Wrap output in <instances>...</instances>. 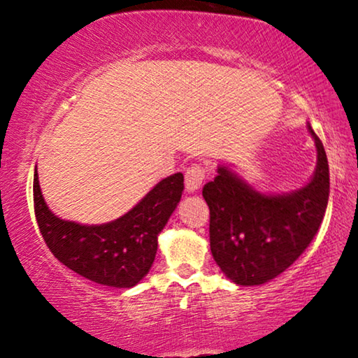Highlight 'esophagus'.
<instances>
[{
    "instance_id": "esophagus-1",
    "label": "esophagus",
    "mask_w": 358,
    "mask_h": 358,
    "mask_svg": "<svg viewBox=\"0 0 358 358\" xmlns=\"http://www.w3.org/2000/svg\"><path fill=\"white\" fill-rule=\"evenodd\" d=\"M205 180V169L201 166H192L186 171L185 173V185H186V191L192 194L197 192L201 189Z\"/></svg>"
}]
</instances>
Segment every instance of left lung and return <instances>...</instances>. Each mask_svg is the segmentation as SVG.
<instances>
[{
    "label": "left lung",
    "instance_id": "left-lung-1",
    "mask_svg": "<svg viewBox=\"0 0 358 358\" xmlns=\"http://www.w3.org/2000/svg\"><path fill=\"white\" fill-rule=\"evenodd\" d=\"M317 162L299 189H254L227 166L217 167L202 196L210 208V248L215 262L238 286H260L281 275L310 246L324 220L330 194L329 161L311 124Z\"/></svg>",
    "mask_w": 358,
    "mask_h": 358
}]
</instances>
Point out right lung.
<instances>
[{
	"label": "right lung",
	"instance_id": "obj_1",
	"mask_svg": "<svg viewBox=\"0 0 358 358\" xmlns=\"http://www.w3.org/2000/svg\"><path fill=\"white\" fill-rule=\"evenodd\" d=\"M183 189V173H173L161 180L128 213L88 226L62 220L47 207L34 169V213L48 250L63 265L93 282L129 289L153 265L157 235L177 208Z\"/></svg>",
	"mask_w": 358,
	"mask_h": 358
}]
</instances>
